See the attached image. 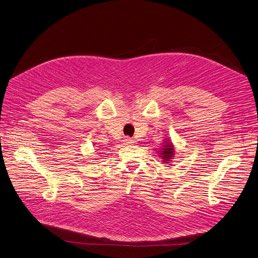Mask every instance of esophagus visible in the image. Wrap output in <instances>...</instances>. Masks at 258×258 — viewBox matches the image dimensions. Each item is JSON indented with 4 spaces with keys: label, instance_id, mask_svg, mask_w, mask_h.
Wrapping results in <instances>:
<instances>
[{
    "label": "esophagus",
    "instance_id": "1",
    "mask_svg": "<svg viewBox=\"0 0 258 258\" xmlns=\"http://www.w3.org/2000/svg\"><path fill=\"white\" fill-rule=\"evenodd\" d=\"M132 143H133V140L130 139V138H125V139H123V144H126V145H131Z\"/></svg>",
    "mask_w": 258,
    "mask_h": 258
}]
</instances>
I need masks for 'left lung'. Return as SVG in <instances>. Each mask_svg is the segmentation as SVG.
<instances>
[{"instance_id": "8db88e82", "label": "left lung", "mask_w": 258, "mask_h": 258, "mask_svg": "<svg viewBox=\"0 0 258 258\" xmlns=\"http://www.w3.org/2000/svg\"><path fill=\"white\" fill-rule=\"evenodd\" d=\"M160 158L163 159L164 163H169L171 162L173 154H174V148L173 145L171 144V142H169L168 140H166L164 142L163 148L160 150Z\"/></svg>"}]
</instances>
